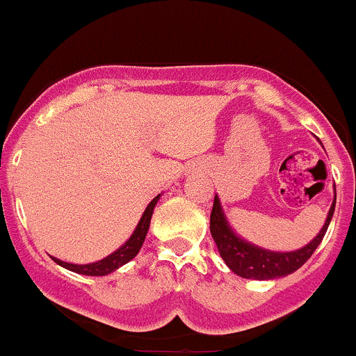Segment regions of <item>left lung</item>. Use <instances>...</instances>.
I'll use <instances>...</instances> for the list:
<instances>
[{
	"mask_svg": "<svg viewBox=\"0 0 356 356\" xmlns=\"http://www.w3.org/2000/svg\"><path fill=\"white\" fill-rule=\"evenodd\" d=\"M334 209H336V200L332 202L322 231L306 247L299 248L296 252H270L247 243L231 231L229 224L226 222V217L222 213V209H220L219 198L216 196L212 213H210V233L216 240L220 257L224 259V262L233 273H236L241 278L271 280V278L287 277V275L294 273L312 257L313 252L316 250L320 241L325 236L327 227H329L330 219L334 216Z\"/></svg>",
	"mask_w": 356,
	"mask_h": 356,
	"instance_id": "8db88e82",
	"label": "left lung"
}]
</instances>
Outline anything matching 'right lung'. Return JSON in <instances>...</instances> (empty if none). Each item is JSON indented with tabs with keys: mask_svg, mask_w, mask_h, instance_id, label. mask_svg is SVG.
I'll return each instance as SVG.
<instances>
[{
	"mask_svg": "<svg viewBox=\"0 0 356 356\" xmlns=\"http://www.w3.org/2000/svg\"><path fill=\"white\" fill-rule=\"evenodd\" d=\"M158 198H160V195H158L156 198H153V202H151L149 205H147V209L144 210L143 217H140L139 224H137L136 231H134L132 236L129 238V241H127L123 247H120L116 252H113L111 255L102 259V261L92 262V264H71V262L58 261V259L55 257L51 259H54L58 266L65 268V270L74 271V273H79V275H88V277H104V275L113 273L115 270H118L120 266L127 264V262L132 261V259L139 254L140 247H143L144 240H146L147 227H149L151 216H153V210H154V205H156Z\"/></svg>",
	"mask_w": 356,
	"mask_h": 356,
	"instance_id": "1",
	"label": "right lung"
}]
</instances>
